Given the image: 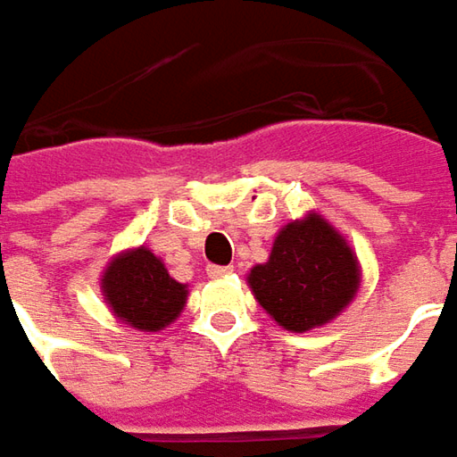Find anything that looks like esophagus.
Listing matches in <instances>:
<instances>
[{"label": "esophagus", "mask_w": 457, "mask_h": 457, "mask_svg": "<svg viewBox=\"0 0 457 457\" xmlns=\"http://www.w3.org/2000/svg\"><path fill=\"white\" fill-rule=\"evenodd\" d=\"M229 272H232V268H225V265H210V268H207V275H210V278H225Z\"/></svg>", "instance_id": "obj_1"}]
</instances>
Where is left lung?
<instances>
[{
    "label": "left lung",
    "instance_id": "obj_1",
    "mask_svg": "<svg viewBox=\"0 0 457 457\" xmlns=\"http://www.w3.org/2000/svg\"><path fill=\"white\" fill-rule=\"evenodd\" d=\"M257 303L285 330L305 333L325 325L358 290V260L320 215L280 229L265 265L250 272Z\"/></svg>",
    "mask_w": 457,
    "mask_h": 457
}]
</instances>
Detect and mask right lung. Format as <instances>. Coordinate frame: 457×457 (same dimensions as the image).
I'll use <instances>...</instances> for the list:
<instances>
[{
	"mask_svg": "<svg viewBox=\"0 0 457 457\" xmlns=\"http://www.w3.org/2000/svg\"><path fill=\"white\" fill-rule=\"evenodd\" d=\"M102 290L117 318L147 333L170 325L187 300L185 285L172 280L147 247L114 257L102 275Z\"/></svg>",
	"mask_w": 457,
	"mask_h": 457,
	"instance_id": "add662e5",
	"label": "right lung"
}]
</instances>
